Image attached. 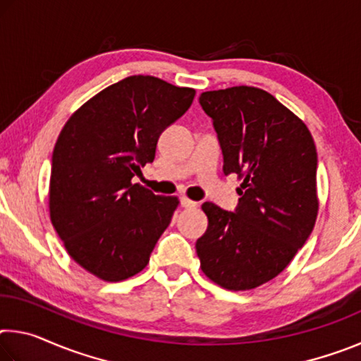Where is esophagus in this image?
Wrapping results in <instances>:
<instances>
[{"instance_id": "34e87169", "label": "esophagus", "mask_w": 361, "mask_h": 361, "mask_svg": "<svg viewBox=\"0 0 361 361\" xmlns=\"http://www.w3.org/2000/svg\"><path fill=\"white\" fill-rule=\"evenodd\" d=\"M180 202H181V207H185V209H194V207L197 205V202H194V200L185 197V195L180 199Z\"/></svg>"}]
</instances>
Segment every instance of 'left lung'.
I'll return each mask as SVG.
<instances>
[{
    "label": "left lung",
    "instance_id": "left-lung-1",
    "mask_svg": "<svg viewBox=\"0 0 361 361\" xmlns=\"http://www.w3.org/2000/svg\"><path fill=\"white\" fill-rule=\"evenodd\" d=\"M223 151L224 175L242 185L235 212L205 202V234L195 242L202 272L226 290H252L277 277L314 229L317 149L304 122L258 87L199 97Z\"/></svg>",
    "mask_w": 361,
    "mask_h": 361
}]
</instances>
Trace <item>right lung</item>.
<instances>
[{
	"instance_id": "1",
	"label": "right lung",
	"mask_w": 361,
	"mask_h": 361,
	"mask_svg": "<svg viewBox=\"0 0 361 361\" xmlns=\"http://www.w3.org/2000/svg\"><path fill=\"white\" fill-rule=\"evenodd\" d=\"M195 90L154 76L116 82L66 121L52 152L49 210L66 252L85 271L121 282L149 262L178 199L132 178L154 161L161 133Z\"/></svg>"
}]
</instances>
